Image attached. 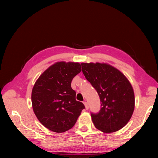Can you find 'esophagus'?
<instances>
[{
	"instance_id": "esophagus-1",
	"label": "esophagus",
	"mask_w": 158,
	"mask_h": 158,
	"mask_svg": "<svg viewBox=\"0 0 158 158\" xmlns=\"http://www.w3.org/2000/svg\"><path fill=\"white\" fill-rule=\"evenodd\" d=\"M83 104H84V105H85V109L86 110H88L89 109V105H88V103L87 102H83Z\"/></svg>"
}]
</instances>
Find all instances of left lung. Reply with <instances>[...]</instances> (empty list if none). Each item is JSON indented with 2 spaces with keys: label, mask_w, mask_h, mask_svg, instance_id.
Instances as JSON below:
<instances>
[{
  "label": "left lung",
  "mask_w": 158,
  "mask_h": 158,
  "mask_svg": "<svg viewBox=\"0 0 158 158\" xmlns=\"http://www.w3.org/2000/svg\"><path fill=\"white\" fill-rule=\"evenodd\" d=\"M86 79L97 91L101 102L98 113L91 112L93 123L104 133H113L129 122L135 108L131 83L118 69L107 64L81 63Z\"/></svg>",
  "instance_id": "8db88e82"
}]
</instances>
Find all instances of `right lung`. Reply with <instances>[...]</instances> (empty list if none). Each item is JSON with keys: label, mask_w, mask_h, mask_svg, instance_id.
Here are the masks:
<instances>
[{"label": "right lung", "mask_w": 158, "mask_h": 158, "mask_svg": "<svg viewBox=\"0 0 158 158\" xmlns=\"http://www.w3.org/2000/svg\"><path fill=\"white\" fill-rule=\"evenodd\" d=\"M81 71L78 62H58L40 75L33 87L32 107L39 121L49 130L63 133L75 125L85 108L77 101L71 88L74 77Z\"/></svg>", "instance_id": "right-lung-1"}]
</instances>
